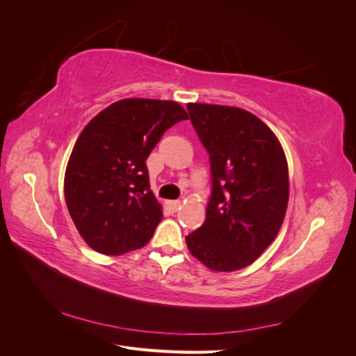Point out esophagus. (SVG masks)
Masks as SVG:
<instances>
[{"label": "esophagus", "mask_w": 356, "mask_h": 356, "mask_svg": "<svg viewBox=\"0 0 356 356\" xmlns=\"http://www.w3.org/2000/svg\"><path fill=\"white\" fill-rule=\"evenodd\" d=\"M168 207H169V209H170V211L177 212V211H178V208L181 207V202H179V200H169V202H168Z\"/></svg>", "instance_id": "1"}]
</instances>
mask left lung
Instances as JSON below:
<instances>
[{"label":"left lung","instance_id":"obj_1","mask_svg":"<svg viewBox=\"0 0 356 356\" xmlns=\"http://www.w3.org/2000/svg\"><path fill=\"white\" fill-rule=\"evenodd\" d=\"M209 154L212 191L202 227L186 242L217 272L254 263L273 242L288 207V165L281 143L260 118L236 106L188 104Z\"/></svg>","mask_w":356,"mask_h":356}]
</instances>
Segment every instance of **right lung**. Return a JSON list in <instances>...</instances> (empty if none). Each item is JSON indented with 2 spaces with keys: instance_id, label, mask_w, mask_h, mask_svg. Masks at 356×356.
<instances>
[{
  "instance_id": "add662e5",
  "label": "right lung",
  "mask_w": 356,
  "mask_h": 356,
  "mask_svg": "<svg viewBox=\"0 0 356 356\" xmlns=\"http://www.w3.org/2000/svg\"><path fill=\"white\" fill-rule=\"evenodd\" d=\"M188 115L174 101L131 98L106 106L83 129L65 172V202L95 251L145 246L163 218L145 160L169 127Z\"/></svg>"
}]
</instances>
